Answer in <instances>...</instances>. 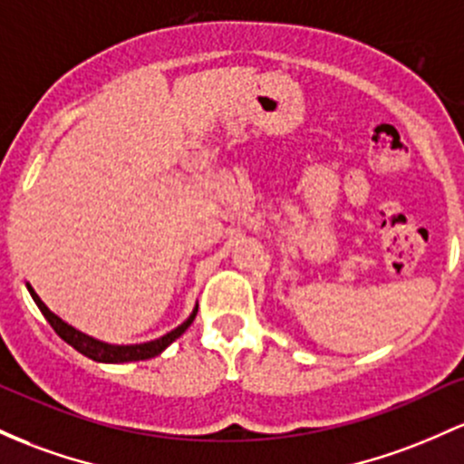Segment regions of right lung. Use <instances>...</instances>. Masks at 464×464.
Instances as JSON below:
<instances>
[{"instance_id": "right-lung-1", "label": "right lung", "mask_w": 464, "mask_h": 464, "mask_svg": "<svg viewBox=\"0 0 464 464\" xmlns=\"http://www.w3.org/2000/svg\"><path fill=\"white\" fill-rule=\"evenodd\" d=\"M25 286H28L30 295H33L34 304H37L39 310H42L44 317L48 319V324L54 328V333H57L65 343L72 345L76 353L85 354L92 361H99V363H127V361H145V359H151V356H158L167 348V345L174 343V341L180 337L187 328H189L198 313V306H196L185 324H180L178 328L171 330V333H167L165 337L160 339L147 341V343H134V345H114V343H105V341L90 337V334L81 333V330H76L70 324H65L63 319L57 317L53 310L45 306L30 284H25Z\"/></svg>"}]
</instances>
